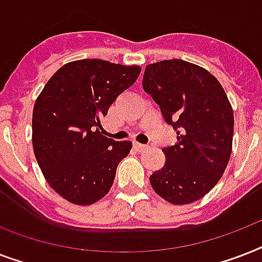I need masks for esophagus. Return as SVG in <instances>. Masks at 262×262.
Returning <instances> with one entry per match:
<instances>
[{
    "label": "esophagus",
    "instance_id": "esophagus-1",
    "mask_svg": "<svg viewBox=\"0 0 262 262\" xmlns=\"http://www.w3.org/2000/svg\"><path fill=\"white\" fill-rule=\"evenodd\" d=\"M133 147H135V149L136 151H144V149H147L148 148V145L147 144H141V143H137V141H136V143H133Z\"/></svg>",
    "mask_w": 262,
    "mask_h": 262
}]
</instances>
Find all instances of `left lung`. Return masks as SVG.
Listing matches in <instances>:
<instances>
[{
  "label": "left lung",
  "mask_w": 262,
  "mask_h": 262,
  "mask_svg": "<svg viewBox=\"0 0 262 262\" xmlns=\"http://www.w3.org/2000/svg\"><path fill=\"white\" fill-rule=\"evenodd\" d=\"M143 88L178 130V143L163 148L166 163L149 182L170 204L194 203L213 189L227 167L234 136L231 103L215 76L182 59L147 65Z\"/></svg>",
  "instance_id": "1"
}]
</instances>
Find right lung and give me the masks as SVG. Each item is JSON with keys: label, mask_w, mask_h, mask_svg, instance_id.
<instances>
[{"label": "right lung", "mask_w": 262, "mask_h": 262, "mask_svg": "<svg viewBox=\"0 0 262 262\" xmlns=\"http://www.w3.org/2000/svg\"><path fill=\"white\" fill-rule=\"evenodd\" d=\"M141 68L103 59L61 67L35 100L32 147L47 183L62 199L91 205L108 193L132 141L100 133V119L117 96L135 84Z\"/></svg>", "instance_id": "right-lung-1"}]
</instances>
